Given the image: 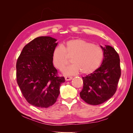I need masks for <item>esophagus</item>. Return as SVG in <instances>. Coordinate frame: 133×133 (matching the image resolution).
Listing matches in <instances>:
<instances>
[{"label": "esophagus", "instance_id": "1", "mask_svg": "<svg viewBox=\"0 0 133 133\" xmlns=\"http://www.w3.org/2000/svg\"><path fill=\"white\" fill-rule=\"evenodd\" d=\"M72 78L71 76H65V80H66V81H69V80H70L72 79Z\"/></svg>", "mask_w": 133, "mask_h": 133}]
</instances>
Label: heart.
<instances>
[{"mask_svg": "<svg viewBox=\"0 0 133 133\" xmlns=\"http://www.w3.org/2000/svg\"><path fill=\"white\" fill-rule=\"evenodd\" d=\"M68 57L72 58L73 64L64 69V74L74 75L80 71L83 74H89L94 72L101 64L103 50L100 46L84 39H71L65 44L55 48L52 60L54 66L62 70L68 63Z\"/></svg>", "mask_w": 133, "mask_h": 133, "instance_id": "obj_1", "label": "heart"}]
</instances>
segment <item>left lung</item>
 <instances>
[{"instance_id":"obj_1","label":"left lung","mask_w":133,"mask_h":133,"mask_svg":"<svg viewBox=\"0 0 133 133\" xmlns=\"http://www.w3.org/2000/svg\"><path fill=\"white\" fill-rule=\"evenodd\" d=\"M104 58L101 66L94 72L83 77V88L80 96L90 105H99L111 98L117 89L121 75L119 54L113 48H103Z\"/></svg>"}]
</instances>
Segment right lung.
<instances>
[{"label":"right lung","mask_w":133,"mask_h":133,"mask_svg":"<svg viewBox=\"0 0 133 133\" xmlns=\"http://www.w3.org/2000/svg\"><path fill=\"white\" fill-rule=\"evenodd\" d=\"M50 37L36 38L23 48L18 58L17 81L23 95L32 105L48 108L56 102L64 76L58 75L52 54L58 43Z\"/></svg>","instance_id":"right-lung-1"}]
</instances>
